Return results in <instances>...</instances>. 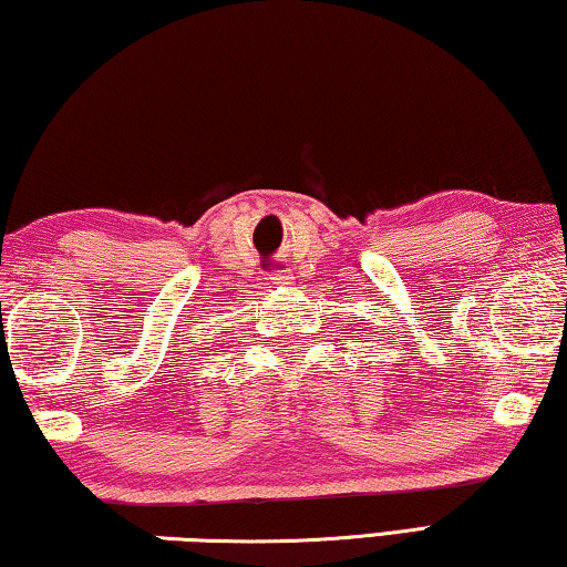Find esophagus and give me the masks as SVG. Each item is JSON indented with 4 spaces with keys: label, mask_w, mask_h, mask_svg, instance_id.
<instances>
[{
    "label": "esophagus",
    "mask_w": 567,
    "mask_h": 567,
    "mask_svg": "<svg viewBox=\"0 0 567 567\" xmlns=\"http://www.w3.org/2000/svg\"><path fill=\"white\" fill-rule=\"evenodd\" d=\"M270 280L275 282V285H280V287H290L295 280H292V275L290 272H275L272 277H270Z\"/></svg>",
    "instance_id": "obj_1"
}]
</instances>
